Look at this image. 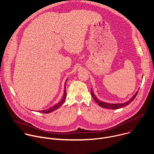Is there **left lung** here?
I'll return each mask as SVG.
<instances>
[{
	"mask_svg": "<svg viewBox=\"0 0 154 154\" xmlns=\"http://www.w3.org/2000/svg\"><path fill=\"white\" fill-rule=\"evenodd\" d=\"M143 78V77H142ZM139 89H138V91L136 92V93L131 98V99L126 102H124V103H106V102H104L103 101H101L100 100H99L96 95L94 94V92H92V89L91 88V95L94 98V100H95V101L96 103H98V105L102 107V108H105L106 109H120L123 107L126 106L127 105H129L131 102L134 100V98H135L136 95H137L138 91Z\"/></svg>",
	"mask_w": 154,
	"mask_h": 154,
	"instance_id": "obj_1",
	"label": "left lung"
}]
</instances>
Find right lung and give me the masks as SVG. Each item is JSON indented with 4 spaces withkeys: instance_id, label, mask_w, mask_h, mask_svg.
I'll return each instance as SVG.
<instances>
[{
    "instance_id": "right-lung-1",
    "label": "right lung",
    "mask_w": 154,
    "mask_h": 154,
    "mask_svg": "<svg viewBox=\"0 0 154 154\" xmlns=\"http://www.w3.org/2000/svg\"><path fill=\"white\" fill-rule=\"evenodd\" d=\"M68 79H67L66 80V82H65V86H64V88H65V89H64V94H63V97H62V99L58 103H57L56 105H54L53 106H52V107H51V108H49V109H46V110H43V111H39L38 112H42V113H43V114H48V113H50V112H53V111H54L55 110H56V109H57L58 108H59L63 103H64V102H65V100H66V81H67V80H68Z\"/></svg>"
}]
</instances>
